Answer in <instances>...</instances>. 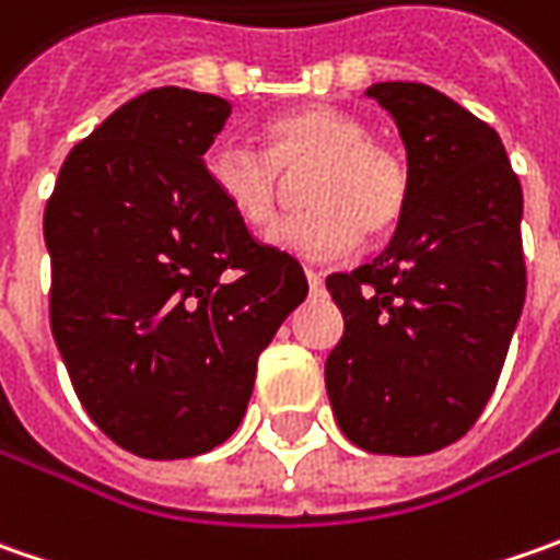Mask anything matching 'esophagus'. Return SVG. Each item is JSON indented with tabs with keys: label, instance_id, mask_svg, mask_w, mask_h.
<instances>
[{
	"label": "esophagus",
	"instance_id": "esophagus-1",
	"mask_svg": "<svg viewBox=\"0 0 560 560\" xmlns=\"http://www.w3.org/2000/svg\"><path fill=\"white\" fill-rule=\"evenodd\" d=\"M305 277H308V287H312V292H324V273L314 268H305Z\"/></svg>",
	"mask_w": 560,
	"mask_h": 560
}]
</instances>
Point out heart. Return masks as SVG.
<instances>
[{"mask_svg":"<svg viewBox=\"0 0 560 560\" xmlns=\"http://www.w3.org/2000/svg\"><path fill=\"white\" fill-rule=\"evenodd\" d=\"M368 127L339 108H295L265 127L268 152L236 140L214 142L205 155L208 180L221 202L252 230L277 221L287 180L312 167L302 199L308 211L287 218L268 233L270 246L299 258L330 261L349 255L368 236H383L408 205V167Z\"/></svg>","mask_w":560,"mask_h":560,"instance_id":"heart-1","label":"heart"}]
</instances>
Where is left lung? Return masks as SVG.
I'll list each match as a JSON object with an SVG mask.
<instances>
[{"label": "left lung", "instance_id": "8db88e82", "mask_svg": "<svg viewBox=\"0 0 560 560\" xmlns=\"http://www.w3.org/2000/svg\"><path fill=\"white\" fill-rule=\"evenodd\" d=\"M408 155V205L371 265L330 273L346 330L327 358L339 430L430 455L477 423L524 312V192L499 133L423 83H374Z\"/></svg>", "mask_w": 560, "mask_h": 560}]
</instances>
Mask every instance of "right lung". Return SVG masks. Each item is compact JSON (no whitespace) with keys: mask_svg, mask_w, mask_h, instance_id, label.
<instances>
[{"mask_svg":"<svg viewBox=\"0 0 560 560\" xmlns=\"http://www.w3.org/2000/svg\"><path fill=\"white\" fill-rule=\"evenodd\" d=\"M226 118V98L180 86L130 98L71 149L46 205L55 346L86 415L140 458L221 445L308 295L302 265L255 243L208 180Z\"/></svg>","mask_w":560,"mask_h":560,"instance_id":"right-lung-1","label":"right lung"}]
</instances>
